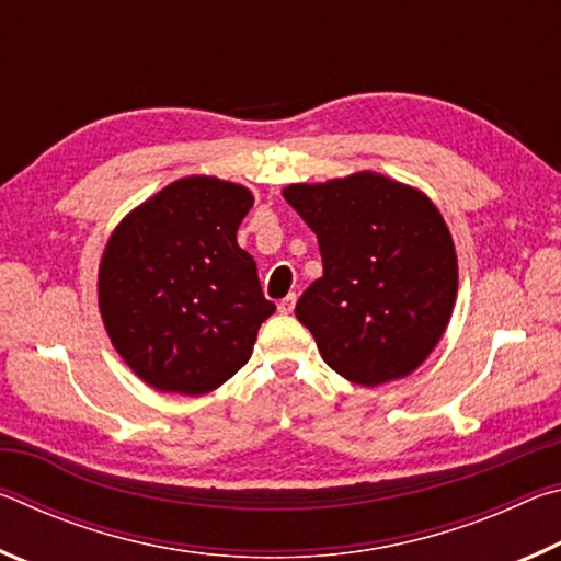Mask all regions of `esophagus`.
Masks as SVG:
<instances>
[{
  "label": "esophagus",
  "instance_id": "esophagus-1",
  "mask_svg": "<svg viewBox=\"0 0 561 561\" xmlns=\"http://www.w3.org/2000/svg\"><path fill=\"white\" fill-rule=\"evenodd\" d=\"M294 304H297V294H287V297H284V299L279 301V311H282V314H291Z\"/></svg>",
  "mask_w": 561,
  "mask_h": 561
}]
</instances>
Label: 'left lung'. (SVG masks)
<instances>
[{
    "instance_id": "1",
    "label": "left lung",
    "mask_w": 561,
    "mask_h": 561,
    "mask_svg": "<svg viewBox=\"0 0 561 561\" xmlns=\"http://www.w3.org/2000/svg\"><path fill=\"white\" fill-rule=\"evenodd\" d=\"M282 195L317 232L324 262V277L294 309L321 358L358 386L413 374L438 346L458 294V257L438 207L371 170Z\"/></svg>"
}]
</instances>
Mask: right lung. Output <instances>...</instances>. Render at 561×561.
<instances>
[{
  "label": "right lung",
  "mask_w": 561,
  "mask_h": 561,
  "mask_svg": "<svg viewBox=\"0 0 561 561\" xmlns=\"http://www.w3.org/2000/svg\"><path fill=\"white\" fill-rule=\"evenodd\" d=\"M252 203L242 185L190 175L113 230L99 267L101 319L130 371L158 391H215L250 360L277 309L237 244Z\"/></svg>",
  "instance_id": "right-lung-1"
}]
</instances>
